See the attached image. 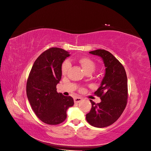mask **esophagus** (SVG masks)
I'll use <instances>...</instances> for the list:
<instances>
[{"label":"esophagus","mask_w":151,"mask_h":151,"mask_svg":"<svg viewBox=\"0 0 151 151\" xmlns=\"http://www.w3.org/2000/svg\"><path fill=\"white\" fill-rule=\"evenodd\" d=\"M82 100H83V99L80 97H76L74 98L75 103H77V104H78V103H80V101H81Z\"/></svg>","instance_id":"1"}]
</instances>
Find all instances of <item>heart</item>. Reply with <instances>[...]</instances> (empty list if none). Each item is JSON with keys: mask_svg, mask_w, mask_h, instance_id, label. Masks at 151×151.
Here are the masks:
<instances>
[{"mask_svg": "<svg viewBox=\"0 0 151 151\" xmlns=\"http://www.w3.org/2000/svg\"><path fill=\"white\" fill-rule=\"evenodd\" d=\"M79 63L83 68L84 70L87 73H92L96 68L97 65L96 63L92 59L88 57H82L78 59ZM71 63L68 60H65L62 63L61 67V71L63 75L67 73L69 68L70 67Z\"/></svg>", "mask_w": 151, "mask_h": 151, "instance_id": "b5f03b06", "label": "heart"}]
</instances>
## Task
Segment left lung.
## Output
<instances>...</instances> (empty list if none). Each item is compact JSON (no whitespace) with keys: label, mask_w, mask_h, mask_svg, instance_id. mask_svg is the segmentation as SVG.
<instances>
[{"label":"left lung","mask_w":151,"mask_h":151,"mask_svg":"<svg viewBox=\"0 0 151 151\" xmlns=\"http://www.w3.org/2000/svg\"><path fill=\"white\" fill-rule=\"evenodd\" d=\"M89 53L103 59L106 72L100 87L94 92L101 101L96 104L90 100L92 108L86 119L93 127H106L120 117L126 107L128 99L127 77L122 63L109 51L97 50Z\"/></svg>","instance_id":"obj_1"}]
</instances>
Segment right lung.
<instances>
[{
    "mask_svg": "<svg viewBox=\"0 0 151 151\" xmlns=\"http://www.w3.org/2000/svg\"><path fill=\"white\" fill-rule=\"evenodd\" d=\"M70 52L51 47L39 55L30 71L26 93L32 108L43 122L58 125L67 118V110L74 105L73 99L57 92L62 63Z\"/></svg>",
    "mask_w": 151,
    "mask_h": 151,
    "instance_id": "add662e5",
    "label": "right lung"
}]
</instances>
